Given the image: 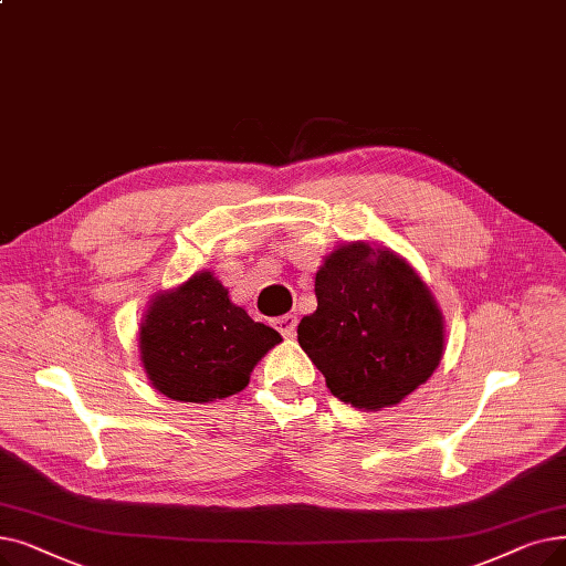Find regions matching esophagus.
Here are the masks:
<instances>
[{
  "label": "esophagus",
  "mask_w": 566,
  "mask_h": 566,
  "mask_svg": "<svg viewBox=\"0 0 566 566\" xmlns=\"http://www.w3.org/2000/svg\"><path fill=\"white\" fill-rule=\"evenodd\" d=\"M296 326H298V318L293 314H284L280 318H275V328L284 335V337H293L296 335Z\"/></svg>",
  "instance_id": "1"
}]
</instances>
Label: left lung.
<instances>
[{
	"instance_id": "1",
	"label": "left lung",
	"mask_w": 566,
	"mask_h": 566,
	"mask_svg": "<svg viewBox=\"0 0 566 566\" xmlns=\"http://www.w3.org/2000/svg\"><path fill=\"white\" fill-rule=\"evenodd\" d=\"M314 293L316 312L298 324V344L342 402L392 407L437 370L444 322L398 254L342 244L318 268Z\"/></svg>"
}]
</instances>
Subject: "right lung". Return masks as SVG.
<instances>
[{
	"label": "right lung",
	"instance_id": "add662e5",
	"mask_svg": "<svg viewBox=\"0 0 566 566\" xmlns=\"http://www.w3.org/2000/svg\"><path fill=\"white\" fill-rule=\"evenodd\" d=\"M280 342L277 331L229 301L219 280L196 273L153 301L140 326V360L166 398L212 402L248 386L254 365Z\"/></svg>",
	"mask_w": 566,
	"mask_h": 566
}]
</instances>
